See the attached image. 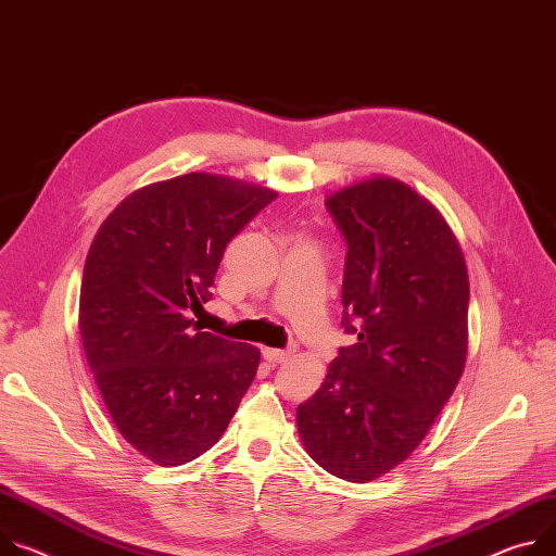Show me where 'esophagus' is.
Instances as JSON below:
<instances>
[{
	"mask_svg": "<svg viewBox=\"0 0 556 556\" xmlns=\"http://www.w3.org/2000/svg\"><path fill=\"white\" fill-rule=\"evenodd\" d=\"M294 345H290L288 350H277V348H264V357L268 359V362H273V364H283V362H288L292 355H294Z\"/></svg>",
	"mask_w": 556,
	"mask_h": 556,
	"instance_id": "esophagus-1",
	"label": "esophagus"
}]
</instances>
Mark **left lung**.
<instances>
[{
	"label": "left lung",
	"instance_id": "obj_1",
	"mask_svg": "<svg viewBox=\"0 0 556 556\" xmlns=\"http://www.w3.org/2000/svg\"><path fill=\"white\" fill-rule=\"evenodd\" d=\"M326 208L348 245L341 324L357 343L299 403L296 428L324 470L368 483L410 457L464 375L468 268L443 215L394 177L343 186Z\"/></svg>",
	"mask_w": 556,
	"mask_h": 556
}]
</instances>
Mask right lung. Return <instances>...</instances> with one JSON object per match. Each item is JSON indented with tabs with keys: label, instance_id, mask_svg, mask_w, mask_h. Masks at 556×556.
Segmentation results:
<instances>
[{
	"label": "right lung",
	"instance_id": "obj_1",
	"mask_svg": "<svg viewBox=\"0 0 556 556\" xmlns=\"http://www.w3.org/2000/svg\"><path fill=\"white\" fill-rule=\"evenodd\" d=\"M277 190L188 173L130 192L84 264L79 334L122 437L157 466H184L226 432L260 350L201 332L228 241Z\"/></svg>",
	"mask_w": 556,
	"mask_h": 556
}]
</instances>
